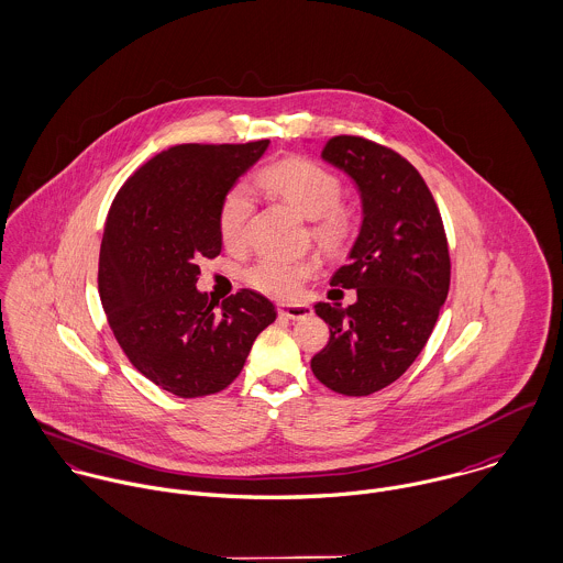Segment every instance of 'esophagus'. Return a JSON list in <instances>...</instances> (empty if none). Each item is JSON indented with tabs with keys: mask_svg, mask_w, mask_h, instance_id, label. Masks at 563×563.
Wrapping results in <instances>:
<instances>
[{
	"mask_svg": "<svg viewBox=\"0 0 563 563\" xmlns=\"http://www.w3.org/2000/svg\"><path fill=\"white\" fill-rule=\"evenodd\" d=\"M277 312H279V317H284V319L299 321V319L310 317V314H312V308L306 306V303H282V306L277 308Z\"/></svg>",
	"mask_w": 563,
	"mask_h": 563,
	"instance_id": "esophagus-1",
	"label": "esophagus"
}]
</instances>
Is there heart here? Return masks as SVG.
Wrapping results in <instances>:
<instances>
[{
	"instance_id": "obj_1",
	"label": "heart",
	"mask_w": 563,
	"mask_h": 563,
	"mask_svg": "<svg viewBox=\"0 0 563 563\" xmlns=\"http://www.w3.org/2000/svg\"><path fill=\"white\" fill-rule=\"evenodd\" d=\"M257 184L312 220V238L323 246L336 249L350 238L354 229V211L339 200L341 179L325 166L306 157H288L262 168L257 173ZM251 211L253 198L249 189L235 186L227 191L218 213V229L224 244L235 246L242 242ZM314 271V260L266 255L246 271V282L264 295L292 297Z\"/></svg>"
}]
</instances>
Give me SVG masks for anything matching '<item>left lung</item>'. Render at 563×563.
I'll list each match as a JSON object with an SVG mask.
<instances>
[{"label": "left lung", "mask_w": 563, "mask_h": 563, "mask_svg": "<svg viewBox=\"0 0 563 563\" xmlns=\"http://www.w3.org/2000/svg\"><path fill=\"white\" fill-rule=\"evenodd\" d=\"M361 194L363 222L332 286L356 303L314 306L330 325L312 374L341 395H372L404 374L428 343L450 288V253L437 202L421 175L369 140L332 137L321 155Z\"/></svg>", "instance_id": "left-lung-1"}]
</instances>
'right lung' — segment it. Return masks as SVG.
Segmentation results:
<instances>
[{
    "label": "right lung",
    "instance_id": "1",
    "mask_svg": "<svg viewBox=\"0 0 563 563\" xmlns=\"http://www.w3.org/2000/svg\"><path fill=\"white\" fill-rule=\"evenodd\" d=\"M251 144L173 146L118 191L104 224L100 301L133 367L179 397L227 388L277 312L242 288L222 306L196 288L202 257L222 249L218 213L227 191L266 153Z\"/></svg>",
    "mask_w": 563,
    "mask_h": 563
}]
</instances>
